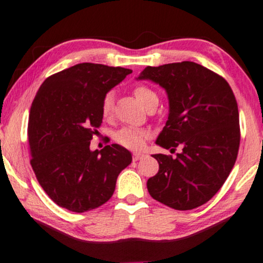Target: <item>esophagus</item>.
<instances>
[{"label": "esophagus", "instance_id": "esophagus-1", "mask_svg": "<svg viewBox=\"0 0 263 263\" xmlns=\"http://www.w3.org/2000/svg\"><path fill=\"white\" fill-rule=\"evenodd\" d=\"M144 157H145L144 153H141V152H134V153H133V161L136 162V161H139V159L144 158Z\"/></svg>", "mask_w": 263, "mask_h": 263}]
</instances>
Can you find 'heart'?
Instances as JSON below:
<instances>
[{"instance_id":"heart-1","label":"heart","mask_w":263,"mask_h":263,"mask_svg":"<svg viewBox=\"0 0 263 263\" xmlns=\"http://www.w3.org/2000/svg\"><path fill=\"white\" fill-rule=\"evenodd\" d=\"M134 95L138 99L140 104L145 108L149 106L152 102L158 101V95L156 91H153L151 88L146 86H138L134 89ZM114 110V94L107 93L102 99L101 102V112L104 117H110ZM116 140L121 145L125 146V147L138 149L141 148L147 140V133L142 129L127 127L121 129L117 134H116Z\"/></svg>"}]
</instances>
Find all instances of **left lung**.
Instances as JSON below:
<instances>
[{"instance_id":"8db88e82","label":"left lung","mask_w":263,"mask_h":263,"mask_svg":"<svg viewBox=\"0 0 263 263\" xmlns=\"http://www.w3.org/2000/svg\"><path fill=\"white\" fill-rule=\"evenodd\" d=\"M165 90L168 121L156 144L176 157L153 155L159 164L147 180L153 199L176 210L210 200L230 175L240 142L239 112L227 81L193 61L147 66L136 77Z\"/></svg>"}]
</instances>
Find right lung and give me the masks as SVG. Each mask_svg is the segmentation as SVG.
<instances>
[{
    "mask_svg": "<svg viewBox=\"0 0 263 263\" xmlns=\"http://www.w3.org/2000/svg\"><path fill=\"white\" fill-rule=\"evenodd\" d=\"M130 69L82 63L47 78L29 116L31 166L54 203L74 213L106 203L132 153L112 144L91 151L90 140L102 123L105 95Z\"/></svg>",
    "mask_w": 263,
    "mask_h": 263,
    "instance_id": "1",
    "label": "right lung"
}]
</instances>
